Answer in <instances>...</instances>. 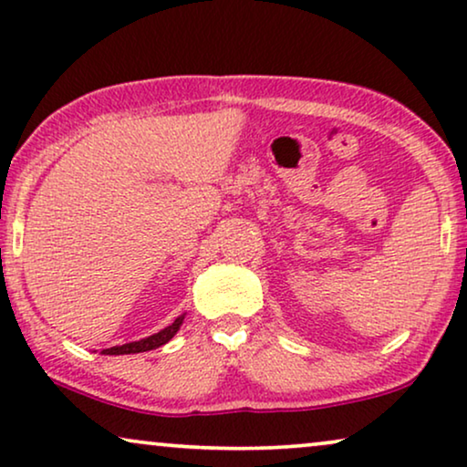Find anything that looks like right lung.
Returning a JSON list of instances; mask_svg holds the SVG:
<instances>
[{
  "instance_id": "obj_1",
  "label": "right lung",
  "mask_w": 467,
  "mask_h": 467,
  "mask_svg": "<svg viewBox=\"0 0 467 467\" xmlns=\"http://www.w3.org/2000/svg\"><path fill=\"white\" fill-rule=\"evenodd\" d=\"M183 317H186V313L180 315V317H177L171 326L162 327L161 332L152 334V337H146L141 340H133V343H127V345L109 347V349H103L101 353H103V356H130V353H143V351L159 349V347L167 345L169 340L175 337L177 330H180V326L183 324Z\"/></svg>"
}]
</instances>
